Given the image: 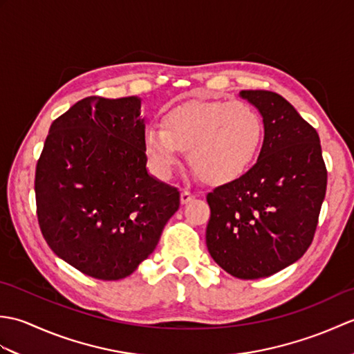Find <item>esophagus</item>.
<instances>
[{
    "instance_id": "34e87169",
    "label": "esophagus",
    "mask_w": 354,
    "mask_h": 354,
    "mask_svg": "<svg viewBox=\"0 0 354 354\" xmlns=\"http://www.w3.org/2000/svg\"><path fill=\"white\" fill-rule=\"evenodd\" d=\"M194 199V194L189 190H183L181 192V204H189L190 201Z\"/></svg>"
}]
</instances>
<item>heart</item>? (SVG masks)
<instances>
[{
  "instance_id": "1",
  "label": "heart",
  "mask_w": 354,
  "mask_h": 354,
  "mask_svg": "<svg viewBox=\"0 0 354 354\" xmlns=\"http://www.w3.org/2000/svg\"><path fill=\"white\" fill-rule=\"evenodd\" d=\"M265 138L260 112L243 102L194 100L171 108L149 126L142 145L158 175L170 176L189 150L193 170L209 184H227L250 170Z\"/></svg>"
}]
</instances>
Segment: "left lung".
Returning a JSON list of instances; mask_svg holds the SVG:
<instances>
[{
	"label": "left lung",
	"instance_id": "obj_1",
	"mask_svg": "<svg viewBox=\"0 0 354 354\" xmlns=\"http://www.w3.org/2000/svg\"><path fill=\"white\" fill-rule=\"evenodd\" d=\"M259 109L265 138L252 167L207 194V248L242 280L269 277L303 257L326 198L327 170L318 132L272 91H240Z\"/></svg>",
	"mask_w": 354,
	"mask_h": 354
}]
</instances>
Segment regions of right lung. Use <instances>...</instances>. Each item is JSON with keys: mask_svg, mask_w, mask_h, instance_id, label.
<instances>
[{"mask_svg": "<svg viewBox=\"0 0 354 354\" xmlns=\"http://www.w3.org/2000/svg\"><path fill=\"white\" fill-rule=\"evenodd\" d=\"M145 129L135 95L86 97L50 126L36 165L37 221L51 251L85 275H131L178 212V189L149 175Z\"/></svg>", "mask_w": 354, "mask_h": 354, "instance_id": "add662e5", "label": "right lung"}]
</instances>
